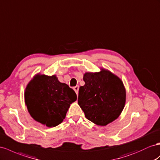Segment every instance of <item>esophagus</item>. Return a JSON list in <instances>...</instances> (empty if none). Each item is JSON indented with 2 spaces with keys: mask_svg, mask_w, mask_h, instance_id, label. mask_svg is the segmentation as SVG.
Masks as SVG:
<instances>
[{
  "mask_svg": "<svg viewBox=\"0 0 160 160\" xmlns=\"http://www.w3.org/2000/svg\"><path fill=\"white\" fill-rule=\"evenodd\" d=\"M73 90H74V91L76 92V93L78 94V90H79V86H76L75 87H73Z\"/></svg>",
  "mask_w": 160,
  "mask_h": 160,
  "instance_id": "1",
  "label": "esophagus"
}]
</instances>
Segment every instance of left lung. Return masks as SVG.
<instances>
[{
    "label": "left lung",
    "mask_w": 160,
    "mask_h": 160,
    "mask_svg": "<svg viewBox=\"0 0 160 160\" xmlns=\"http://www.w3.org/2000/svg\"><path fill=\"white\" fill-rule=\"evenodd\" d=\"M84 86L79 88L78 103L85 117L98 126H106L120 116L126 103V93L119 77L108 69L86 72Z\"/></svg>",
    "instance_id": "left-lung-1"
}]
</instances>
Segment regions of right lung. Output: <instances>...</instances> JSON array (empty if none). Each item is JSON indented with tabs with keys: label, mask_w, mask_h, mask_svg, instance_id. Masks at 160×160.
Returning a JSON list of instances; mask_svg holds the SVG:
<instances>
[{
	"label": "right lung",
	"mask_w": 160,
	"mask_h": 160,
	"mask_svg": "<svg viewBox=\"0 0 160 160\" xmlns=\"http://www.w3.org/2000/svg\"><path fill=\"white\" fill-rule=\"evenodd\" d=\"M24 99L32 118L51 128L63 121L77 96L68 84L60 82L56 75L38 73L27 84Z\"/></svg>",
	"instance_id": "right-lung-1"
}]
</instances>
